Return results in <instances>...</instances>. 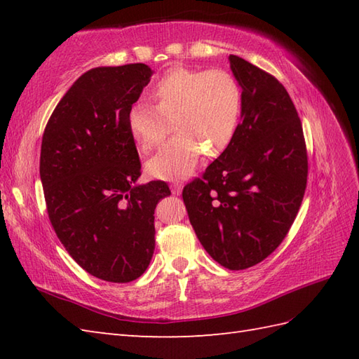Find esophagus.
<instances>
[{
	"instance_id": "obj_1",
	"label": "esophagus",
	"mask_w": 359,
	"mask_h": 359,
	"mask_svg": "<svg viewBox=\"0 0 359 359\" xmlns=\"http://www.w3.org/2000/svg\"><path fill=\"white\" fill-rule=\"evenodd\" d=\"M182 188H184V185L180 184V182H174V184L171 185V191H172V194H180L182 193Z\"/></svg>"
}]
</instances>
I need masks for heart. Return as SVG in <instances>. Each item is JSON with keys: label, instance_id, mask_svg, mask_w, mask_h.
<instances>
[{"label": "heart", "instance_id": "b5f03b06", "mask_svg": "<svg viewBox=\"0 0 359 359\" xmlns=\"http://www.w3.org/2000/svg\"><path fill=\"white\" fill-rule=\"evenodd\" d=\"M156 106L139 102L128 111V128L143 151L157 148L172 120L175 135L152 157V177L182 180L199 163L202 152H222L238 128L241 88L224 69L174 67L151 89Z\"/></svg>", "mask_w": 359, "mask_h": 359}]
</instances>
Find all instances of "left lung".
Segmentation results:
<instances>
[{
  "label": "left lung",
  "mask_w": 359,
  "mask_h": 359,
  "mask_svg": "<svg viewBox=\"0 0 359 359\" xmlns=\"http://www.w3.org/2000/svg\"><path fill=\"white\" fill-rule=\"evenodd\" d=\"M241 123L225 151L184 188L197 239L225 269L245 270L271 255L299 211L307 185L301 120L285 88L238 55Z\"/></svg>",
  "instance_id": "1"
}]
</instances>
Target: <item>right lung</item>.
<instances>
[{
	"mask_svg": "<svg viewBox=\"0 0 359 359\" xmlns=\"http://www.w3.org/2000/svg\"><path fill=\"white\" fill-rule=\"evenodd\" d=\"M143 63L94 67L75 80L46 125L40 177L50 224L83 270L131 282L154 255V210L165 182L137 184L140 160L128 111L148 85Z\"/></svg>",
	"mask_w": 359,
	"mask_h": 359,
	"instance_id": "right-lung-1",
	"label": "right lung"
}]
</instances>
